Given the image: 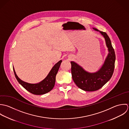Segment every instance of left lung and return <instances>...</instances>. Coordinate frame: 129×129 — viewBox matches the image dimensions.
I'll return each instance as SVG.
<instances>
[{
    "label": "left lung",
    "mask_w": 129,
    "mask_h": 129,
    "mask_svg": "<svg viewBox=\"0 0 129 129\" xmlns=\"http://www.w3.org/2000/svg\"><path fill=\"white\" fill-rule=\"evenodd\" d=\"M104 37L109 53L102 67L97 72L89 73L86 71L76 63L71 61L72 79L78 87L86 91H95L100 89L112 77L115 68L116 56L110 38L106 32L99 31Z\"/></svg>",
    "instance_id": "1"
}]
</instances>
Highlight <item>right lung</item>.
Returning a JSON list of instances; mask_svg holds the SVG:
<instances>
[{
  "mask_svg": "<svg viewBox=\"0 0 129 129\" xmlns=\"http://www.w3.org/2000/svg\"><path fill=\"white\" fill-rule=\"evenodd\" d=\"M62 60L57 62L52 68L48 75L44 80L37 84H30L21 80L17 76L14 67L13 71L15 76L20 84L26 90L34 95H43L50 92L53 88L56 80V75L58 72Z\"/></svg>",
  "mask_w": 129,
  "mask_h": 129,
  "instance_id": "1",
  "label": "right lung"
}]
</instances>
